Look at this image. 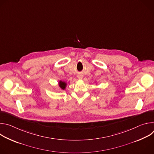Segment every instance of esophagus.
<instances>
[{
    "label": "esophagus",
    "mask_w": 154,
    "mask_h": 154,
    "mask_svg": "<svg viewBox=\"0 0 154 154\" xmlns=\"http://www.w3.org/2000/svg\"><path fill=\"white\" fill-rule=\"evenodd\" d=\"M83 75L82 74H78V75H77V77H78V79H79V80H82V79H83Z\"/></svg>",
    "instance_id": "1"
}]
</instances>
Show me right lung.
Masks as SVG:
<instances>
[{
	"instance_id": "add662e5",
	"label": "right lung",
	"mask_w": 154,
	"mask_h": 154,
	"mask_svg": "<svg viewBox=\"0 0 154 154\" xmlns=\"http://www.w3.org/2000/svg\"><path fill=\"white\" fill-rule=\"evenodd\" d=\"M67 85H68L67 83L64 81L60 80L58 82V86L60 87V88L62 90H64L66 89V88L67 86Z\"/></svg>"
}]
</instances>
